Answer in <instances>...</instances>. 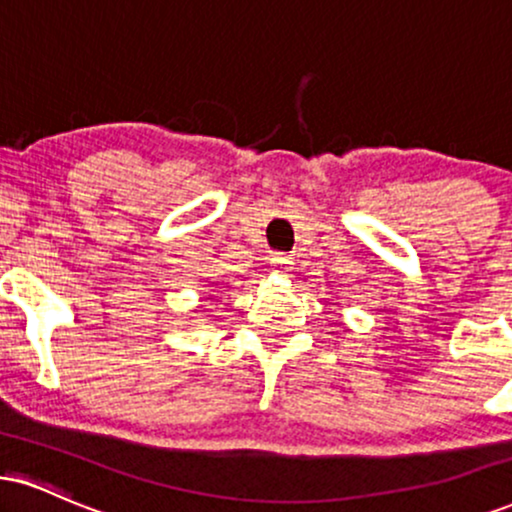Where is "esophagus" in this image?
I'll use <instances>...</instances> for the list:
<instances>
[{"label":"esophagus","instance_id":"34e87169","mask_svg":"<svg viewBox=\"0 0 512 512\" xmlns=\"http://www.w3.org/2000/svg\"><path fill=\"white\" fill-rule=\"evenodd\" d=\"M272 264L276 269H288L291 267V257H286L283 252H276V255H272Z\"/></svg>","mask_w":512,"mask_h":512}]
</instances>
